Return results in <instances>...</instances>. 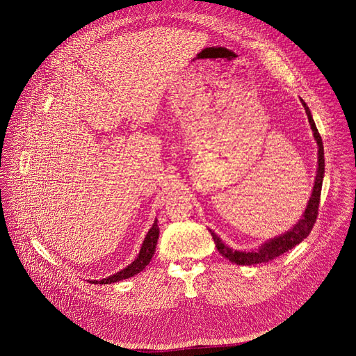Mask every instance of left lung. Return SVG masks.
<instances>
[{
	"label": "left lung",
	"instance_id": "8db88e82",
	"mask_svg": "<svg viewBox=\"0 0 356 356\" xmlns=\"http://www.w3.org/2000/svg\"><path fill=\"white\" fill-rule=\"evenodd\" d=\"M300 102H302V104L305 107V111H306L310 128L313 131L314 140H316V143L318 146V152H317V154H318V160H317L318 167H317V174H316V179H314L313 192H312V196H310L309 203L306 206V210L302 214L300 220L289 231H286L285 234L278 235V236L267 241L266 243L259 246V249H254V250H250V252H241V250H234V249L228 248L227 245L222 243L220 236H217L210 229V234H211V236L214 239L217 250L224 257H227L229 261H232V263H236V264H241V266L267 263V261L281 256L282 253L288 252L289 249L295 248L296 245H299L309 235V232L312 231V228H313V225L316 222V218H317V214H318V203H320L323 177H324V149H323L321 136H320V134H318V131L316 128V124H314L313 118H312L310 110H309V107L306 106V103L302 99H300Z\"/></svg>",
	"mask_w": 356,
	"mask_h": 356
}]
</instances>
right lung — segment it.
<instances>
[{
	"mask_svg": "<svg viewBox=\"0 0 356 356\" xmlns=\"http://www.w3.org/2000/svg\"><path fill=\"white\" fill-rule=\"evenodd\" d=\"M159 234H160V228L157 225V218L154 220V224L153 227L149 229L145 241H143V245L140 248V252L138 254V257L128 266L125 267L124 270L107 277V278H103L100 281L97 280H93L90 282L93 284H111V282H117V281H121V280H125V278H129V277H134L135 274L140 273L152 260L154 252H156V245H157V239H159Z\"/></svg>",
	"mask_w": 356,
	"mask_h": 356,
	"instance_id": "right-lung-1",
	"label": "right lung"
}]
</instances>
